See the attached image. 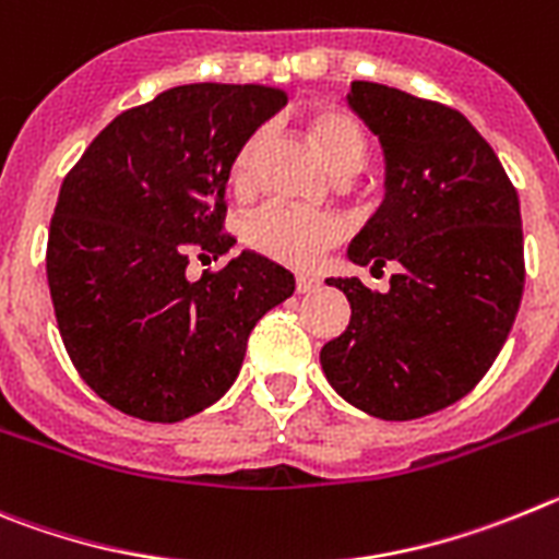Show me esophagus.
Instances as JSON below:
<instances>
[{
  "label": "esophagus",
  "mask_w": 559,
  "mask_h": 559,
  "mask_svg": "<svg viewBox=\"0 0 559 559\" xmlns=\"http://www.w3.org/2000/svg\"><path fill=\"white\" fill-rule=\"evenodd\" d=\"M295 289H298V295H309V292L320 289V278H311V275H298V278H295Z\"/></svg>",
  "instance_id": "obj_1"
}]
</instances>
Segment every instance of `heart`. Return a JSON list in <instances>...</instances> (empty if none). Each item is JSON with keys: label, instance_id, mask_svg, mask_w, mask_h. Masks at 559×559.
<instances>
[{"label": "heart", "instance_id": "1", "mask_svg": "<svg viewBox=\"0 0 559 559\" xmlns=\"http://www.w3.org/2000/svg\"><path fill=\"white\" fill-rule=\"evenodd\" d=\"M306 128L317 144V153L325 160V167L336 175L356 173L365 160L367 144L365 133L356 124L354 117L345 110L329 108H311L306 114ZM261 130L253 133L239 144L230 164V183L236 189H248L253 180L255 155L261 147ZM342 236V219L331 211L298 209L289 203H267L261 205L255 214H250L245 223V242L261 255L286 264L295 270L314 267L320 255L331 248Z\"/></svg>", "mask_w": 559, "mask_h": 559}]
</instances>
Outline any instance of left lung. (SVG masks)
<instances>
[{"instance_id": "8db88e82", "label": "left lung", "mask_w": 559, "mask_h": 559, "mask_svg": "<svg viewBox=\"0 0 559 559\" xmlns=\"http://www.w3.org/2000/svg\"><path fill=\"white\" fill-rule=\"evenodd\" d=\"M348 105L379 135L386 194L348 248L354 264H401L390 289L329 278L350 323L325 342L329 384L381 420H415L474 390L499 356L524 295L515 186L460 110L381 83Z\"/></svg>"}]
</instances>
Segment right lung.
Here are the masks:
<instances>
[{"mask_svg":"<svg viewBox=\"0 0 559 559\" xmlns=\"http://www.w3.org/2000/svg\"><path fill=\"white\" fill-rule=\"evenodd\" d=\"M286 94L270 85L194 83L119 114L60 186L47 281L60 340L105 404L178 424L219 401L248 336L295 292V275L242 250L223 270L225 183L239 144Z\"/></svg>","mask_w":559,"mask_h":559,"instance_id":"1","label":"right lung"}]
</instances>
